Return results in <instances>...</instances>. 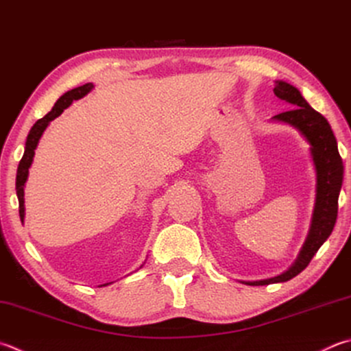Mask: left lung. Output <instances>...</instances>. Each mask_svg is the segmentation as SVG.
<instances>
[{
  "label": "left lung",
  "mask_w": 351,
  "mask_h": 351,
  "mask_svg": "<svg viewBox=\"0 0 351 351\" xmlns=\"http://www.w3.org/2000/svg\"><path fill=\"white\" fill-rule=\"evenodd\" d=\"M273 92L279 99L291 104L293 109L279 113L271 119L295 127L310 144V154L316 170V199L307 239L290 269L282 275L270 279L245 281L247 285L285 282L299 275L310 264L311 258L333 232L337 218V197H339L343 180L342 158L328 121L313 107H310L301 92L289 82L276 81Z\"/></svg>",
  "instance_id": "left-lung-1"
}]
</instances>
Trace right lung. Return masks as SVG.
<instances>
[{"label":"right lung","mask_w":351,"mask_h":351,"mask_svg":"<svg viewBox=\"0 0 351 351\" xmlns=\"http://www.w3.org/2000/svg\"><path fill=\"white\" fill-rule=\"evenodd\" d=\"M92 88H93L92 82H87V84H84V86H80L76 88H72V90L66 92L62 97H60L58 101H56L53 109L50 110L44 118L38 119L34 124V127L30 129L29 135H27V141H25L24 155H23L20 165H18V170H16V196H18V202H20L21 222H24V186H25V181H27L32 161H34L35 149H36L38 143H40L44 130L47 129L50 121H53L56 117H60V114L64 112V109H67V107L72 104L73 101L86 97V95L90 92ZM104 285H109V284H104Z\"/></svg>","instance_id":"right-lung-1"}]
</instances>
